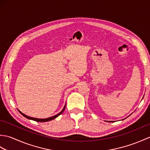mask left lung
<instances>
[{
	"label": "left lung",
	"mask_w": 150,
	"mask_h": 150,
	"mask_svg": "<svg viewBox=\"0 0 150 150\" xmlns=\"http://www.w3.org/2000/svg\"><path fill=\"white\" fill-rule=\"evenodd\" d=\"M107 122H113V121H107Z\"/></svg>",
	"instance_id": "1"
}]
</instances>
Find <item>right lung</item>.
<instances>
[{"label":"right lung","mask_w":150,"mask_h":150,"mask_svg":"<svg viewBox=\"0 0 150 150\" xmlns=\"http://www.w3.org/2000/svg\"><path fill=\"white\" fill-rule=\"evenodd\" d=\"M65 108H66V104H65L64 107L63 108L62 110L61 111H60V113H59L58 114H57V115H54V116H53V117H49V118H46V119H38V118L31 117H29V116L26 115H25V114H24V113H22L21 111L20 110H18V111H19V112H20V113H21V115H23L24 117L27 118L28 119L33 120H35V121H37V122H47V121H50V120H53V119H55V118H57V117L59 116L61 114V113L63 112L64 110H65Z\"/></svg>","instance_id":"obj_1"}]
</instances>
